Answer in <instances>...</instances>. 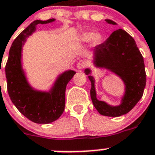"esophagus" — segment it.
<instances>
[{"mask_svg": "<svg viewBox=\"0 0 155 155\" xmlns=\"http://www.w3.org/2000/svg\"><path fill=\"white\" fill-rule=\"evenodd\" d=\"M87 67V62L84 60H80L77 64L78 69H83Z\"/></svg>", "mask_w": 155, "mask_h": 155, "instance_id": "esophagus-1", "label": "esophagus"}]
</instances>
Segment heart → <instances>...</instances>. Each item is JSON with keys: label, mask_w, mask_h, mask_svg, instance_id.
Here are the masks:
<instances>
[{"label": "heart", "mask_w": 155, "mask_h": 155, "mask_svg": "<svg viewBox=\"0 0 155 155\" xmlns=\"http://www.w3.org/2000/svg\"><path fill=\"white\" fill-rule=\"evenodd\" d=\"M91 39V41H92L93 42L95 43L97 42L99 39H100V36H99V34L98 33H85L82 36V41H88Z\"/></svg>", "instance_id": "heart-1"}]
</instances>
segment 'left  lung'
I'll return each instance as SVG.
<instances>
[{
	"label": "left lung",
	"instance_id": "1",
	"mask_svg": "<svg viewBox=\"0 0 155 155\" xmlns=\"http://www.w3.org/2000/svg\"><path fill=\"white\" fill-rule=\"evenodd\" d=\"M106 21L116 25L110 20ZM95 64L114 71L123 79L126 85L122 104L110 107L98 100L94 79L89 75L91 83V98L96 110L102 115L110 117L121 116L129 112L143 96L147 82L143 57L133 37L123 29L113 32L104 43L95 47ZM84 72L88 75L91 71L87 68Z\"/></svg>",
	"mask_w": 155,
	"mask_h": 155
}]
</instances>
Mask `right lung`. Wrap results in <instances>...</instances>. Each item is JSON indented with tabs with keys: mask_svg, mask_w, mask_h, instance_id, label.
<instances>
[{
	"mask_svg": "<svg viewBox=\"0 0 155 155\" xmlns=\"http://www.w3.org/2000/svg\"><path fill=\"white\" fill-rule=\"evenodd\" d=\"M53 21L54 19L35 21L28 26L12 42L5 65L7 90L12 104L27 119L41 124L55 121L63 114L66 86L75 72L68 71L62 74L50 92L34 91L26 81L21 69V48L25 38L35 31L36 25L50 23Z\"/></svg>",
	"mask_w": 155,
	"mask_h": 155,
	"instance_id": "add662e5",
	"label": "right lung"
}]
</instances>
